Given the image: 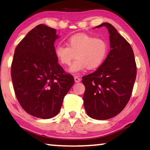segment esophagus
Returning a JSON list of instances; mask_svg holds the SVG:
<instances>
[{
    "label": "esophagus",
    "instance_id": "obj_1",
    "mask_svg": "<svg viewBox=\"0 0 150 150\" xmlns=\"http://www.w3.org/2000/svg\"><path fill=\"white\" fill-rule=\"evenodd\" d=\"M81 81V79H80L79 76H74V81L75 83H79Z\"/></svg>",
    "mask_w": 150,
    "mask_h": 150
}]
</instances>
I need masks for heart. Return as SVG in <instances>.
Returning <instances> with one entry per match:
<instances>
[{
  "instance_id": "1",
  "label": "heart",
  "mask_w": 150,
  "mask_h": 150,
  "mask_svg": "<svg viewBox=\"0 0 150 150\" xmlns=\"http://www.w3.org/2000/svg\"><path fill=\"white\" fill-rule=\"evenodd\" d=\"M67 46L59 44L54 48V54L62 65H69V72L77 74L86 69L98 68L104 62L108 53L105 40L87 34H76L67 40Z\"/></svg>"
}]
</instances>
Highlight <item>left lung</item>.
Here are the masks:
<instances>
[{"mask_svg":"<svg viewBox=\"0 0 150 150\" xmlns=\"http://www.w3.org/2000/svg\"><path fill=\"white\" fill-rule=\"evenodd\" d=\"M109 33L110 50L93 73L83 77L85 87L84 107L90 117L106 120L125 108L132 94L137 76L134 55L130 44L113 26L104 22Z\"/></svg>","mask_w":150,"mask_h":150,"instance_id":"left-lung-1","label":"left lung"}]
</instances>
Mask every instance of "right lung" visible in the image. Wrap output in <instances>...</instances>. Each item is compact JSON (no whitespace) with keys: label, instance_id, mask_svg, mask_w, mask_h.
Here are the masks:
<instances>
[{"label":"right lung","instance_id":"right-lung-1","mask_svg":"<svg viewBox=\"0 0 150 150\" xmlns=\"http://www.w3.org/2000/svg\"><path fill=\"white\" fill-rule=\"evenodd\" d=\"M57 30L39 24L16 48L11 79L16 98L31 115L50 119L59 113L63 98L74 83L54 54Z\"/></svg>","mask_w":150,"mask_h":150}]
</instances>
